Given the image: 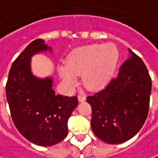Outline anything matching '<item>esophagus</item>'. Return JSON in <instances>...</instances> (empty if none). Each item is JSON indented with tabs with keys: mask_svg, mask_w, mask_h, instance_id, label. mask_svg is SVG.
<instances>
[{
	"mask_svg": "<svg viewBox=\"0 0 158 158\" xmlns=\"http://www.w3.org/2000/svg\"><path fill=\"white\" fill-rule=\"evenodd\" d=\"M85 99H86V97L84 94H80V95H78V101L79 102H85Z\"/></svg>",
	"mask_w": 158,
	"mask_h": 158,
	"instance_id": "obj_1",
	"label": "esophagus"
}]
</instances>
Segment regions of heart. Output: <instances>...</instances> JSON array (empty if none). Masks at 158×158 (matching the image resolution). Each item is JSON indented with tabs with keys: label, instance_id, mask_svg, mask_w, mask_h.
Listing matches in <instances>:
<instances>
[{
	"label": "heart",
	"instance_id": "obj_1",
	"mask_svg": "<svg viewBox=\"0 0 158 158\" xmlns=\"http://www.w3.org/2000/svg\"><path fill=\"white\" fill-rule=\"evenodd\" d=\"M119 60V51L113 44H93L78 48L69 55L66 64L58 67L64 84L72 88L76 75H81L87 89L99 90L110 81Z\"/></svg>",
	"mask_w": 158,
	"mask_h": 158
}]
</instances>
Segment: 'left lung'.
Masks as SVG:
<instances>
[{"mask_svg":"<svg viewBox=\"0 0 158 158\" xmlns=\"http://www.w3.org/2000/svg\"><path fill=\"white\" fill-rule=\"evenodd\" d=\"M129 52L130 58L122 64L117 77L86 99L92 107V130L108 144L133 138L148 114L152 81L142 59Z\"/></svg>","mask_w":158,"mask_h":158,"instance_id":"8db88e82","label":"left lung"}]
</instances>
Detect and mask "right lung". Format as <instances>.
Masks as SVG:
<instances>
[{"instance_id":"right-lung-1","label":"right lung","mask_w":158,"mask_h":158,"mask_svg":"<svg viewBox=\"0 0 158 158\" xmlns=\"http://www.w3.org/2000/svg\"><path fill=\"white\" fill-rule=\"evenodd\" d=\"M52 51L45 40L32 41L12 63L6 84V98L19 132L28 141L49 147L68 134L67 121L78 104L76 96L56 94L51 77L33 75L30 59L35 54Z\"/></svg>"}]
</instances>
